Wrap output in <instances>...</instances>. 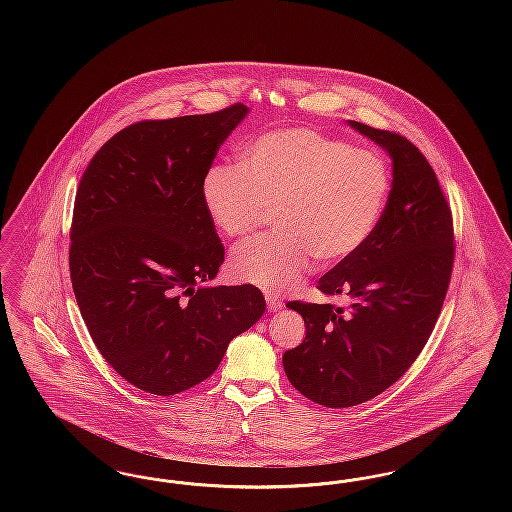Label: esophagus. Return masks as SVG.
I'll use <instances>...</instances> for the list:
<instances>
[{"label":"esophagus","mask_w":512,"mask_h":512,"mask_svg":"<svg viewBox=\"0 0 512 512\" xmlns=\"http://www.w3.org/2000/svg\"><path fill=\"white\" fill-rule=\"evenodd\" d=\"M265 297H267V305H268V311H280L282 309V299L278 297V295H274V293L265 292Z\"/></svg>","instance_id":"esophagus-1"}]
</instances>
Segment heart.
I'll return each instance as SVG.
<instances>
[{
	"mask_svg": "<svg viewBox=\"0 0 512 512\" xmlns=\"http://www.w3.org/2000/svg\"><path fill=\"white\" fill-rule=\"evenodd\" d=\"M391 194L388 159L313 128H282L244 147L240 167L215 165L203 176L209 219L228 238L257 230L274 207L278 230L240 245L236 278L265 290L301 284L315 259L340 265L374 236Z\"/></svg>",
	"mask_w": 512,
	"mask_h": 512,
	"instance_id": "obj_1",
	"label": "heart"
}]
</instances>
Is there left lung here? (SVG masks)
Here are the masks:
<instances>
[{"label":"left lung","instance_id":"1","mask_svg":"<svg viewBox=\"0 0 512 512\" xmlns=\"http://www.w3.org/2000/svg\"><path fill=\"white\" fill-rule=\"evenodd\" d=\"M351 126L390 153V201L368 244L318 280L320 292L349 305L288 303L305 320V340L282 357L293 388L330 409L365 403L411 368L455 263L453 213L422 151L397 132Z\"/></svg>","mask_w":512,"mask_h":512}]
</instances>
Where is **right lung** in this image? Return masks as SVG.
Returning a JSON list of instances; mask_svg holds the SVG:
<instances>
[{"label":"right lung","instance_id":"obj_1","mask_svg":"<svg viewBox=\"0 0 512 512\" xmlns=\"http://www.w3.org/2000/svg\"><path fill=\"white\" fill-rule=\"evenodd\" d=\"M247 113L140 121L99 147L74 199V297L103 359L126 382L174 395L209 378L265 313L253 284L201 286L224 261L201 184Z\"/></svg>","mask_w":512,"mask_h":512}]
</instances>
